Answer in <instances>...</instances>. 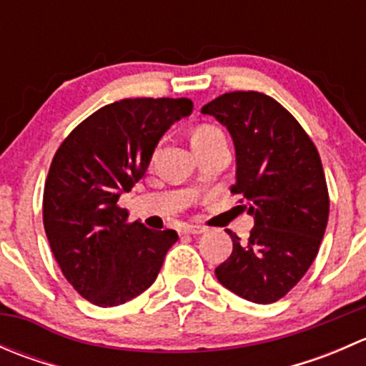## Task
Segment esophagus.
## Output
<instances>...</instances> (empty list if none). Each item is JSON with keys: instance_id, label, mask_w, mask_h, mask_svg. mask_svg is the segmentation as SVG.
<instances>
[{"instance_id": "obj_1", "label": "esophagus", "mask_w": 366, "mask_h": 366, "mask_svg": "<svg viewBox=\"0 0 366 366\" xmlns=\"http://www.w3.org/2000/svg\"><path fill=\"white\" fill-rule=\"evenodd\" d=\"M205 228L204 227H198V224H184L182 227V234L187 235H200L204 234Z\"/></svg>"}]
</instances>
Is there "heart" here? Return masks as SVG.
Here are the masks:
<instances>
[{
    "instance_id": "obj_1",
    "label": "heart",
    "mask_w": 366,
    "mask_h": 366,
    "mask_svg": "<svg viewBox=\"0 0 366 366\" xmlns=\"http://www.w3.org/2000/svg\"><path fill=\"white\" fill-rule=\"evenodd\" d=\"M216 136H223V132L217 127H214V125H200V127L193 132V145L216 138Z\"/></svg>"
}]
</instances>
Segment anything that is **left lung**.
Returning a JSON list of instances; mask_svg holds the SVG:
<instances>
[{"instance_id":"left-lung-1","label":"left lung","mask_w":366,"mask_h":366,"mask_svg":"<svg viewBox=\"0 0 366 366\" xmlns=\"http://www.w3.org/2000/svg\"><path fill=\"white\" fill-rule=\"evenodd\" d=\"M202 113L230 132L232 193L246 198L254 219L246 242L227 230L234 249L216 278L246 301L271 305L305 276L326 232L330 197L319 152L296 118L260 92L223 94Z\"/></svg>"}]
</instances>
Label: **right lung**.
<instances>
[{"instance_id":"right-lung-1","label":"right lung","mask_w":366,"mask_h":366,"mask_svg":"<svg viewBox=\"0 0 366 366\" xmlns=\"http://www.w3.org/2000/svg\"><path fill=\"white\" fill-rule=\"evenodd\" d=\"M193 112L191 99H122L97 109L67 136L44 187V228L67 282L109 308L145 292L177 242L117 205L145 175L157 143Z\"/></svg>"}]
</instances>
